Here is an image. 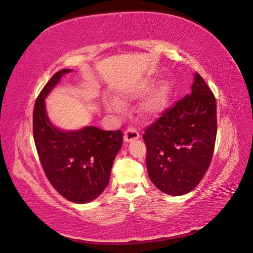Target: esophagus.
I'll use <instances>...</instances> for the list:
<instances>
[{
  "instance_id": "34e87169",
  "label": "esophagus",
  "mask_w": 253,
  "mask_h": 253,
  "mask_svg": "<svg viewBox=\"0 0 253 253\" xmlns=\"http://www.w3.org/2000/svg\"><path fill=\"white\" fill-rule=\"evenodd\" d=\"M139 137V134L136 130H134L133 127H128L127 130L125 132V135H123V138H125V142L126 143H130L135 141Z\"/></svg>"
}]
</instances>
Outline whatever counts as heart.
Returning <instances> with one entry per match:
<instances>
[{
  "label": "heart",
  "instance_id": "b5f03b06",
  "mask_svg": "<svg viewBox=\"0 0 253 253\" xmlns=\"http://www.w3.org/2000/svg\"><path fill=\"white\" fill-rule=\"evenodd\" d=\"M155 83L156 81L154 79L147 78V79L138 82L127 92L123 93L121 100L116 97H107L105 99L106 109L112 114H120L125 110V105L122 103L125 98H137L144 96L154 87ZM168 100H169V91H168V87L162 84V85L156 87L147 97L144 98L138 107L139 115L144 119H153V118L158 117L165 111Z\"/></svg>",
  "mask_w": 253,
  "mask_h": 253
}]
</instances>
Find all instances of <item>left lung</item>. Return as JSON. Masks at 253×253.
<instances>
[{"mask_svg": "<svg viewBox=\"0 0 253 253\" xmlns=\"http://www.w3.org/2000/svg\"><path fill=\"white\" fill-rule=\"evenodd\" d=\"M215 137L216 100L196 72L192 93L167 109L143 134L150 181L168 195L189 193L210 166Z\"/></svg>", "mask_w": 253, "mask_h": 253, "instance_id": "obj_1", "label": "left lung"}]
</instances>
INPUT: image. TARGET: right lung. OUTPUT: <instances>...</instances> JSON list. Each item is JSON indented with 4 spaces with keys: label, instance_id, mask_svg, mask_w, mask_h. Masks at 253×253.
<instances>
[{
    "label": "right lung",
    "instance_id": "obj_1",
    "mask_svg": "<svg viewBox=\"0 0 253 253\" xmlns=\"http://www.w3.org/2000/svg\"><path fill=\"white\" fill-rule=\"evenodd\" d=\"M71 71L56 72L38 96L33 109V138L53 187L71 203L87 204L107 187L112 164L122 147V132L91 126L61 130L50 122L44 100L61 77Z\"/></svg>",
    "mask_w": 253,
    "mask_h": 253
}]
</instances>
